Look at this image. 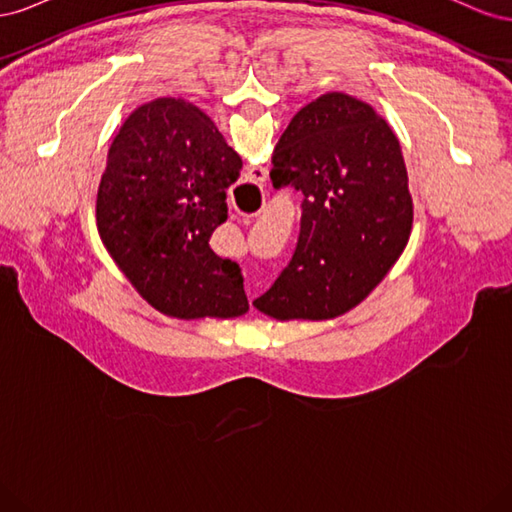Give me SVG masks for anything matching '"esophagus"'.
<instances>
[{
    "instance_id": "1",
    "label": "esophagus",
    "mask_w": 512,
    "mask_h": 512,
    "mask_svg": "<svg viewBox=\"0 0 512 512\" xmlns=\"http://www.w3.org/2000/svg\"><path fill=\"white\" fill-rule=\"evenodd\" d=\"M267 177H269V170L267 168H262V166H252L250 168V179L254 181V183H265L267 181Z\"/></svg>"
}]
</instances>
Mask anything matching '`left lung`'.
Wrapping results in <instances>:
<instances>
[{
  "label": "left lung",
  "instance_id": "1",
  "mask_svg": "<svg viewBox=\"0 0 512 512\" xmlns=\"http://www.w3.org/2000/svg\"><path fill=\"white\" fill-rule=\"evenodd\" d=\"M275 188L303 192L297 250L254 307L331 320L369 297L404 254L412 196L404 153L367 102L329 91L292 117L271 158Z\"/></svg>",
  "mask_w": 512,
  "mask_h": 512
}]
</instances>
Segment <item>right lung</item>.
<instances>
[{"instance_id":"add662e5","label":"right lung","mask_w":512,"mask_h":512,"mask_svg":"<svg viewBox=\"0 0 512 512\" xmlns=\"http://www.w3.org/2000/svg\"><path fill=\"white\" fill-rule=\"evenodd\" d=\"M241 166L213 121L183 98L134 108L108 147L96 200L100 239L160 314L226 320L250 309L239 265L209 247Z\"/></svg>"}]
</instances>
